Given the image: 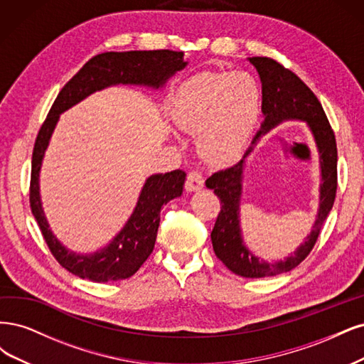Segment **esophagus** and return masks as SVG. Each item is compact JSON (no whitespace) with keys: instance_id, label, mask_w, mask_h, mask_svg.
<instances>
[{"instance_id":"1","label":"esophagus","mask_w":364,"mask_h":364,"mask_svg":"<svg viewBox=\"0 0 364 364\" xmlns=\"http://www.w3.org/2000/svg\"><path fill=\"white\" fill-rule=\"evenodd\" d=\"M204 187V177L199 172L192 171L187 173V178H186V191L189 192H196L199 189H203Z\"/></svg>"}]
</instances>
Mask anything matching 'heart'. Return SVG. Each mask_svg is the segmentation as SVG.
<instances>
[{"instance_id": "b5f03b06", "label": "heart", "mask_w": 364, "mask_h": 364, "mask_svg": "<svg viewBox=\"0 0 364 364\" xmlns=\"http://www.w3.org/2000/svg\"><path fill=\"white\" fill-rule=\"evenodd\" d=\"M260 113L255 80L243 73H203L181 86L172 116L187 132H199L201 154L215 165L236 160Z\"/></svg>"}]
</instances>
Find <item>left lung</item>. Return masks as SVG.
I'll return each mask as SVG.
<instances>
[{"instance_id":"obj_1","label":"left lung","mask_w":364,"mask_h":364,"mask_svg":"<svg viewBox=\"0 0 364 364\" xmlns=\"http://www.w3.org/2000/svg\"><path fill=\"white\" fill-rule=\"evenodd\" d=\"M250 62L257 68L262 80V112L264 122L257 132L250 149L252 151L263 134L286 119L306 121L314 136L321 154L322 186L319 213L313 225V231L296 252L287 257L284 262L266 263L254 257L243 245L239 225V205L242 193L243 160L230 168L220 169L208 177L205 186L213 189L222 204L212 231V243L218 259L224 263L232 274L245 278H263L284 274L296 267L307 259L313 246L318 240L323 220L333 208L337 192V145L333 128L319 100L310 87L290 69L271 57H251ZM243 157V159H245Z\"/></svg>"}]
</instances>
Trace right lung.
<instances>
[{
    "label": "right lung",
    "instance_id": "right-lung-1",
    "mask_svg": "<svg viewBox=\"0 0 364 364\" xmlns=\"http://www.w3.org/2000/svg\"><path fill=\"white\" fill-rule=\"evenodd\" d=\"M184 66L183 51L101 53L92 57L68 81L51 105L33 148L30 207L54 259L71 274L83 279L95 281V283H107V281L125 279L134 275L154 250L161 207L183 193L186 172L177 169L151 175L140 192L132 218L109 246L89 255L69 252L48 228L39 196V171L45 149L48 146L50 137L58 121V114L73 107L90 93L107 86L146 85L159 89L166 83L171 75Z\"/></svg>",
    "mask_w": 364,
    "mask_h": 364
}]
</instances>
